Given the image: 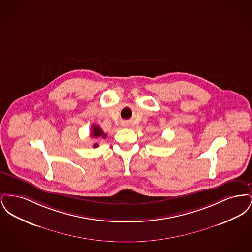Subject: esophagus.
I'll use <instances>...</instances> for the list:
<instances>
[{"label":"esophagus","instance_id":"34e87169","mask_svg":"<svg viewBox=\"0 0 252 252\" xmlns=\"http://www.w3.org/2000/svg\"><path fill=\"white\" fill-rule=\"evenodd\" d=\"M124 126H127V123L126 122H123V124H122Z\"/></svg>","mask_w":252,"mask_h":252}]
</instances>
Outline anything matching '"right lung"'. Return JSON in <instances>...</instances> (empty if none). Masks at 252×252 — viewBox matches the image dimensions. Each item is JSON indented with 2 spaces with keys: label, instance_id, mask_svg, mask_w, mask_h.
Returning a JSON list of instances; mask_svg holds the SVG:
<instances>
[{
  "label": "right lung",
  "instance_id": "obj_1",
  "mask_svg": "<svg viewBox=\"0 0 252 252\" xmlns=\"http://www.w3.org/2000/svg\"><path fill=\"white\" fill-rule=\"evenodd\" d=\"M91 136L93 137V138H106L107 137V135L103 132V130L98 126H96V125H93V126H92V132H91ZM98 146V144H94V147H97Z\"/></svg>",
  "mask_w": 252,
  "mask_h": 252
}]
</instances>
